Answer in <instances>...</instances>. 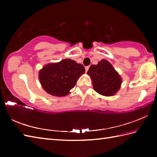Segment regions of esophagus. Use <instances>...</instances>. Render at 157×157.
Here are the masks:
<instances>
[{
	"label": "esophagus",
	"mask_w": 157,
	"mask_h": 157,
	"mask_svg": "<svg viewBox=\"0 0 157 157\" xmlns=\"http://www.w3.org/2000/svg\"><path fill=\"white\" fill-rule=\"evenodd\" d=\"M89 67H90L89 66H86V67H85V69H86V72H87V71H88Z\"/></svg>",
	"instance_id": "1"
}]
</instances>
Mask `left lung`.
<instances>
[{
    "label": "left lung",
    "mask_w": 157,
    "mask_h": 157,
    "mask_svg": "<svg viewBox=\"0 0 157 157\" xmlns=\"http://www.w3.org/2000/svg\"><path fill=\"white\" fill-rule=\"evenodd\" d=\"M87 73L92 81L93 88L101 95L114 96L121 88V77L105 59H102L97 65H92Z\"/></svg>",
    "instance_id": "obj_1"
}]
</instances>
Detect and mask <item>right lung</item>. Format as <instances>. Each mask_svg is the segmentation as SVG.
<instances>
[{
	"label": "right lung",
	"mask_w": 157,
	"mask_h": 157,
	"mask_svg": "<svg viewBox=\"0 0 157 157\" xmlns=\"http://www.w3.org/2000/svg\"><path fill=\"white\" fill-rule=\"evenodd\" d=\"M84 73L83 65L65 59L44 65L39 71L38 78L42 88L48 94L61 97L69 94L79 77Z\"/></svg>",
	"instance_id": "obj_1"
}]
</instances>
